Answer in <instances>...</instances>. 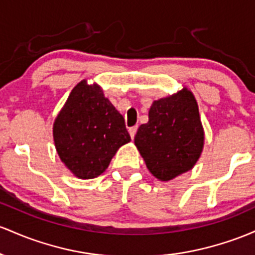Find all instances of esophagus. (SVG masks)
<instances>
[{
    "instance_id": "34e87169",
    "label": "esophagus",
    "mask_w": 255,
    "mask_h": 255,
    "mask_svg": "<svg viewBox=\"0 0 255 255\" xmlns=\"http://www.w3.org/2000/svg\"><path fill=\"white\" fill-rule=\"evenodd\" d=\"M136 131H137V127H132V128H128V133H130V137L132 139H133V137H135V135H136Z\"/></svg>"
}]
</instances>
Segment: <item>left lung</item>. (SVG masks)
Segmentation results:
<instances>
[{"mask_svg":"<svg viewBox=\"0 0 255 255\" xmlns=\"http://www.w3.org/2000/svg\"><path fill=\"white\" fill-rule=\"evenodd\" d=\"M204 144L199 106L187 87L153 101L148 123L138 128L135 136V145L145 166L162 182L190 171L200 159Z\"/></svg>","mask_w":255,"mask_h":255,"instance_id":"1","label":"left lung"}]
</instances>
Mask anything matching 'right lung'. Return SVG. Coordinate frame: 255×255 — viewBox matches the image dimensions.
I'll return each mask as SVG.
<instances>
[{
  "label": "right lung",
  "mask_w": 255,
  "mask_h": 255,
  "mask_svg": "<svg viewBox=\"0 0 255 255\" xmlns=\"http://www.w3.org/2000/svg\"><path fill=\"white\" fill-rule=\"evenodd\" d=\"M60 160L73 176L91 179L106 171L122 145L131 141L123 116L97 83L73 88L53 124Z\"/></svg>",
  "instance_id": "obj_1"
}]
</instances>
